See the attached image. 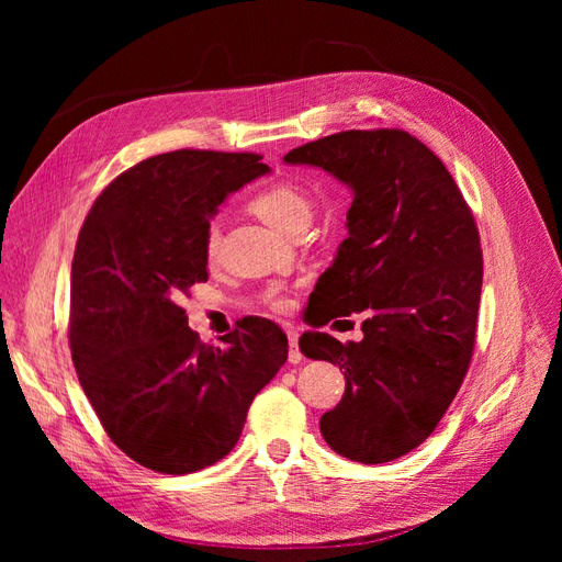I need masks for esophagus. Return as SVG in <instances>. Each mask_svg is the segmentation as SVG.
I'll list each match as a JSON object with an SVG mask.
<instances>
[{
    "instance_id": "esophagus-1",
    "label": "esophagus",
    "mask_w": 562,
    "mask_h": 562,
    "mask_svg": "<svg viewBox=\"0 0 562 562\" xmlns=\"http://www.w3.org/2000/svg\"><path fill=\"white\" fill-rule=\"evenodd\" d=\"M297 339H300L297 330L293 326H288V345H291V351H288V361H291L293 366L302 361V351L297 347Z\"/></svg>"
}]
</instances>
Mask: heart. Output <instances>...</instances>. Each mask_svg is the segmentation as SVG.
Wrapping results in <instances>:
<instances>
[{
  "instance_id": "b5f03b06",
  "label": "heart",
  "mask_w": 562,
  "mask_h": 562,
  "mask_svg": "<svg viewBox=\"0 0 562 562\" xmlns=\"http://www.w3.org/2000/svg\"><path fill=\"white\" fill-rule=\"evenodd\" d=\"M248 209L258 215L267 227H271L279 234H288L291 229L307 225L312 217V199L304 192V187L291 180H274L265 187H260L248 201ZM217 250V227L211 225L206 229V236H203V255L206 260L215 258ZM277 310H288L291 302L285 297H277L274 302Z\"/></svg>"
}]
</instances>
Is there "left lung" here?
<instances>
[{
	"label": "left lung",
	"instance_id": "obj_1",
	"mask_svg": "<svg viewBox=\"0 0 562 562\" xmlns=\"http://www.w3.org/2000/svg\"><path fill=\"white\" fill-rule=\"evenodd\" d=\"M283 161L316 166L353 194L349 236L312 297L314 328L363 312V339L300 337L307 359L339 366L347 380L321 434L351 462H391L431 436L469 370L483 285L479 229L443 161L405 131H342Z\"/></svg>",
	"mask_w": 562,
	"mask_h": 562
}]
</instances>
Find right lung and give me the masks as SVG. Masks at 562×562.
<instances>
[{"instance_id":"add662e5","label":"right lung","mask_w":562,"mask_h":562,"mask_svg":"<svg viewBox=\"0 0 562 562\" xmlns=\"http://www.w3.org/2000/svg\"><path fill=\"white\" fill-rule=\"evenodd\" d=\"M258 155L176 149L110 182L79 232L70 349L83 394L116 448L159 473L223 459L248 407L288 359V337L244 318L203 345L180 297L209 281L203 236L232 192L267 176Z\"/></svg>"}]
</instances>
